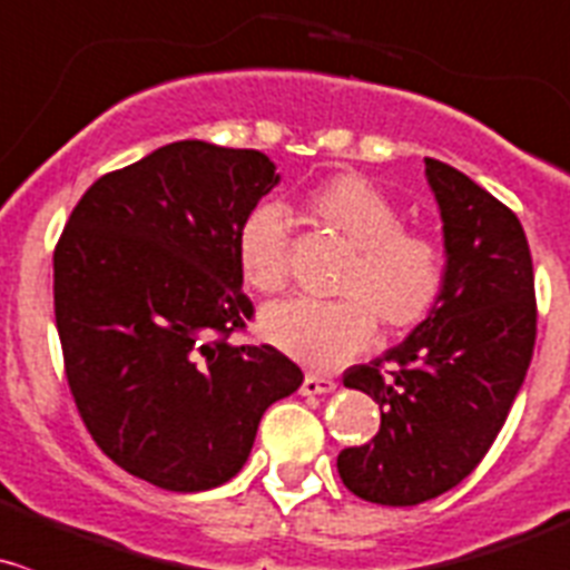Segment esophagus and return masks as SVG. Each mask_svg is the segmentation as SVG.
Instances as JSON below:
<instances>
[{
  "mask_svg": "<svg viewBox=\"0 0 570 570\" xmlns=\"http://www.w3.org/2000/svg\"><path fill=\"white\" fill-rule=\"evenodd\" d=\"M334 390H336L334 379H325V375H314V373H308L301 384L303 395H325V392H334Z\"/></svg>",
  "mask_w": 570,
  "mask_h": 570,
  "instance_id": "esophagus-1",
  "label": "esophagus"
}]
</instances>
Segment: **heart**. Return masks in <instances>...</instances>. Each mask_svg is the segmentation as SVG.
<instances>
[{
	"label": "heart",
	"instance_id": "1",
	"mask_svg": "<svg viewBox=\"0 0 570 570\" xmlns=\"http://www.w3.org/2000/svg\"><path fill=\"white\" fill-rule=\"evenodd\" d=\"M312 206L356 253L340 286L342 301L297 297L267 306L262 334L314 370H336L367 351L375 317L386 328H412L432 314L445 284V256L434 239L403 228V212L362 175H342L312 195ZM292 214L262 203L245 217L236 239L242 278L262 295L289 284Z\"/></svg>",
	"mask_w": 570,
	"mask_h": 570
}]
</instances>
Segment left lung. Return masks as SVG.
<instances>
[{
	"instance_id": "obj_1",
	"label": "left lung",
	"mask_w": 570,
	"mask_h": 570,
	"mask_svg": "<svg viewBox=\"0 0 570 570\" xmlns=\"http://www.w3.org/2000/svg\"><path fill=\"white\" fill-rule=\"evenodd\" d=\"M425 180L443 219L440 301L401 345L342 379L379 403L381 429L342 451L336 471L353 495L384 507L438 499L484 460L538 336L532 253L515 214L434 158Z\"/></svg>"
}]
</instances>
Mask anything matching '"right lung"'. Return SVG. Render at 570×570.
<instances>
[{"mask_svg": "<svg viewBox=\"0 0 570 570\" xmlns=\"http://www.w3.org/2000/svg\"><path fill=\"white\" fill-rule=\"evenodd\" d=\"M258 150L175 141L102 175L55 247V323L77 412L105 456L173 493L247 462L269 403L303 384L253 317L236 239L278 186Z\"/></svg>", "mask_w": 570, "mask_h": 570, "instance_id": "1", "label": "right lung"}]
</instances>
